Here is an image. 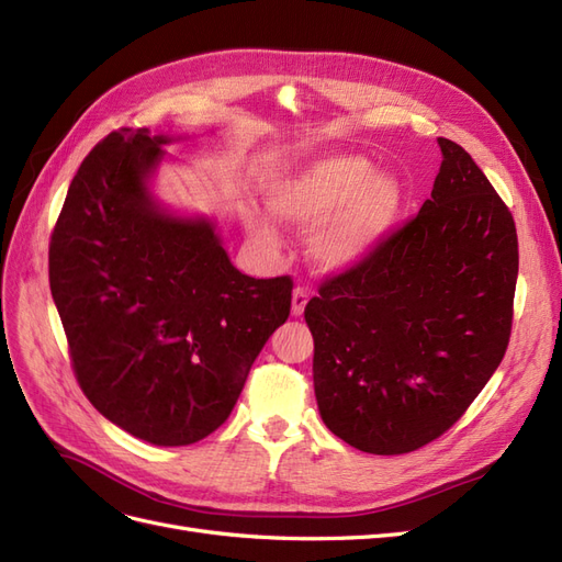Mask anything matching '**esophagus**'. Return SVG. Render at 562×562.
Here are the masks:
<instances>
[{"label":"esophagus","instance_id":"obj_1","mask_svg":"<svg viewBox=\"0 0 562 562\" xmlns=\"http://www.w3.org/2000/svg\"><path fill=\"white\" fill-rule=\"evenodd\" d=\"M307 302H310V291L307 288L297 285L293 291V316H302L304 307H307Z\"/></svg>","mask_w":562,"mask_h":562}]
</instances>
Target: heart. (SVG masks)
Returning <instances> with one entry per match:
<instances>
[{"label": "heart", "mask_w": 562, "mask_h": 562, "mask_svg": "<svg viewBox=\"0 0 562 562\" xmlns=\"http://www.w3.org/2000/svg\"><path fill=\"white\" fill-rule=\"evenodd\" d=\"M271 213L293 225H318L312 255L323 269L351 267L375 248L401 209V184L361 155H330L304 164L269 187ZM250 232L274 248L279 236L265 217Z\"/></svg>", "instance_id": "obj_1"}]
</instances>
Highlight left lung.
Returning <instances> with one entry per match:
<instances>
[{"label":"left lung","mask_w":562,"mask_h":562,"mask_svg":"<svg viewBox=\"0 0 562 562\" xmlns=\"http://www.w3.org/2000/svg\"><path fill=\"white\" fill-rule=\"evenodd\" d=\"M419 213L304 307L326 427L356 450L403 454L443 436L504 359L514 323V215L467 149Z\"/></svg>","instance_id":"8db88e82"}]
</instances>
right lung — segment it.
Here are the masks:
<instances>
[{
  "label": "right lung",
  "mask_w": 562,
  "mask_h": 562,
  "mask_svg": "<svg viewBox=\"0 0 562 562\" xmlns=\"http://www.w3.org/2000/svg\"><path fill=\"white\" fill-rule=\"evenodd\" d=\"M166 135L119 128L67 190L48 283L75 378L95 411L155 446L225 424L260 349L291 314L293 279L236 269L209 220L149 196Z\"/></svg>",
  "instance_id": "right-lung-1"
}]
</instances>
